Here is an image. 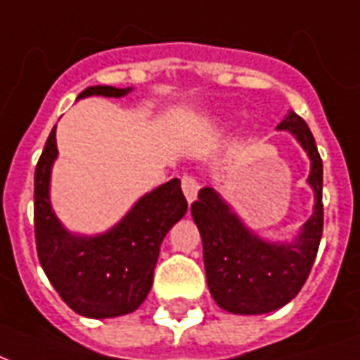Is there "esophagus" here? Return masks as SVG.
<instances>
[{
    "instance_id": "esophagus-1",
    "label": "esophagus",
    "mask_w": 360,
    "mask_h": 360,
    "mask_svg": "<svg viewBox=\"0 0 360 360\" xmlns=\"http://www.w3.org/2000/svg\"><path fill=\"white\" fill-rule=\"evenodd\" d=\"M181 187H183V195L187 198L188 204H193L196 200V195H198V181L193 177V175H185L183 179H181Z\"/></svg>"
}]
</instances>
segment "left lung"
<instances>
[{"label":"left lung","mask_w":360,"mask_h":360,"mask_svg":"<svg viewBox=\"0 0 360 360\" xmlns=\"http://www.w3.org/2000/svg\"><path fill=\"white\" fill-rule=\"evenodd\" d=\"M295 136L310 160L307 183L314 208L291 241H268L243 224L216 188L204 187L191 214L202 237L206 281L219 309L266 314L297 297L309 278L322 239V160L309 125L295 111L276 127Z\"/></svg>","instance_id":"obj_1"}]
</instances>
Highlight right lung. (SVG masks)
Masks as SVG:
<instances>
[{"label": "right lung", "mask_w": 360, "mask_h": 360, "mask_svg": "<svg viewBox=\"0 0 360 360\" xmlns=\"http://www.w3.org/2000/svg\"><path fill=\"white\" fill-rule=\"evenodd\" d=\"M133 89L89 86V96L123 98ZM58 158L51 129L34 173L36 250L50 283L71 309L86 318H113L141 307L150 293L160 245L187 212L181 181L172 179L141 196L123 219L98 235L71 233L50 200L51 167Z\"/></svg>", "instance_id": "add662e5"}]
</instances>
